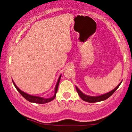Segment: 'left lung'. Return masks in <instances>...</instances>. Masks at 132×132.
Wrapping results in <instances>:
<instances>
[{"label": "left lung", "instance_id": "1", "mask_svg": "<svg viewBox=\"0 0 132 132\" xmlns=\"http://www.w3.org/2000/svg\"><path fill=\"white\" fill-rule=\"evenodd\" d=\"M121 82L120 84L115 88V89H113L112 91H111V92H109V93H106V94H105L100 95V96H97V97L88 96V95H86L85 94H83L82 92H81L80 90L79 89V88H77V86H76V88L77 92V93H78V94L79 95V96H80V98H82L83 100L85 101V102H89V103H95V102H101V101L106 100V99L109 98V97H111V95L115 93V91H116L117 89H118V88L120 86L121 84Z\"/></svg>", "mask_w": 132, "mask_h": 132}]
</instances>
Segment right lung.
<instances>
[{
  "label": "right lung",
  "instance_id": "1",
  "mask_svg": "<svg viewBox=\"0 0 132 132\" xmlns=\"http://www.w3.org/2000/svg\"><path fill=\"white\" fill-rule=\"evenodd\" d=\"M61 76H60V77H59L58 80H57L56 85V86H55V94H54L53 97H51V98H43V97L33 96V95H30L29 94H28L25 93H24V92H23L22 91H21V90L17 86H16V85L15 84V83L14 82L13 80H12V82H13L14 86H15L17 91L19 92L20 94L22 95V96L24 97L25 99H26L27 100L29 101V102H32V103H35L44 104V103H48V102H50V101L53 100V99L55 98L56 94V93L57 91V88H58V86H59V81H60V79H61Z\"/></svg>",
  "mask_w": 132,
  "mask_h": 132
}]
</instances>
